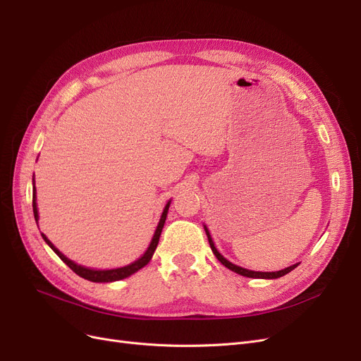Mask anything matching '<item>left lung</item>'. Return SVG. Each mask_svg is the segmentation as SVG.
Masks as SVG:
<instances>
[{
    "mask_svg": "<svg viewBox=\"0 0 361 361\" xmlns=\"http://www.w3.org/2000/svg\"><path fill=\"white\" fill-rule=\"evenodd\" d=\"M204 232H206V235H207V241H209L211 250H212V253L215 255V257H216L218 260H220L221 264H223L226 268L232 269L233 272H236V274H241V276H244V277H250V279H279V277L286 276L288 272H290L292 269H295V268L298 267V264H295V265H292V267H288V268H285V269L276 271V272H259V271H250V269L241 268V267H238V265L232 264V262H228L224 256H221L220 251H218V250L215 248L214 241H212V238H211V233H209V231H207V227H206V226H204Z\"/></svg>",
    "mask_w": 361,
    "mask_h": 361,
    "instance_id": "left-lung-1",
    "label": "left lung"
}]
</instances>
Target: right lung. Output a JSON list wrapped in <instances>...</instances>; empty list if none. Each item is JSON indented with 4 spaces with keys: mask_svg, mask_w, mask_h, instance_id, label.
<instances>
[{
    "mask_svg": "<svg viewBox=\"0 0 361 361\" xmlns=\"http://www.w3.org/2000/svg\"><path fill=\"white\" fill-rule=\"evenodd\" d=\"M171 200L166 204V207H164L162 211V215L159 218V223H158V227L157 231L154 233V238H152L150 241V245L147 247L146 253L141 256L140 259H137L135 262H133V264H129L126 267H122V268H116V269H90V268H85V267H81L78 264H75V262H72L71 259H68L66 256H64L61 251H59L56 247H54V244L49 241V239L42 233V238L45 239V243L56 251V255L66 264L75 274H78L80 277L85 279V280H90V281H94V283H108V281H117V280H123L129 276H133L134 272H137L138 269H141L143 267H146L152 256H154L155 250H157V245L159 243V236H161V232H162V227H164V223H166V218H167V212H169V206H170ZM32 212H35V218H36V223L39 220V212H37V203H36V187H35V178H32Z\"/></svg>",
    "mask_w": 361,
    "mask_h": 361,
    "instance_id": "right-lung-1",
    "label": "right lung"
}]
</instances>
